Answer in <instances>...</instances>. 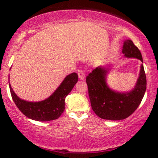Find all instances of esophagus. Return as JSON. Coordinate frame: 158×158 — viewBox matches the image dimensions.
<instances>
[{
  "label": "esophagus",
  "instance_id": "1",
  "mask_svg": "<svg viewBox=\"0 0 158 158\" xmlns=\"http://www.w3.org/2000/svg\"><path fill=\"white\" fill-rule=\"evenodd\" d=\"M78 77H79V79L81 80V81H83L84 79H85V74H84V73L83 71H79L78 72Z\"/></svg>",
  "mask_w": 158,
  "mask_h": 158
}]
</instances>
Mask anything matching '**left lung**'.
<instances>
[{
  "label": "left lung",
  "mask_w": 158,
  "mask_h": 158,
  "mask_svg": "<svg viewBox=\"0 0 158 158\" xmlns=\"http://www.w3.org/2000/svg\"><path fill=\"white\" fill-rule=\"evenodd\" d=\"M122 53L125 57L137 58L142 62V54L132 41H124ZM110 69L97 67L86 77L88 95L92 109L99 117L107 120L124 119L134 113L143 98L147 81L143 64H141L139 77L135 88L130 91L118 92L112 90L106 83Z\"/></svg>",
  "instance_id": "1"
}]
</instances>
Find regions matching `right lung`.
<instances>
[{"label":"right lung","instance_id":"1","mask_svg":"<svg viewBox=\"0 0 158 158\" xmlns=\"http://www.w3.org/2000/svg\"><path fill=\"white\" fill-rule=\"evenodd\" d=\"M77 80V73H73L67 75L49 98L38 102H31L19 98L13 90L10 83L9 88L15 104L27 117L32 120L47 122L57 119L63 113L66 96L72 90Z\"/></svg>","mask_w":158,"mask_h":158}]
</instances>
